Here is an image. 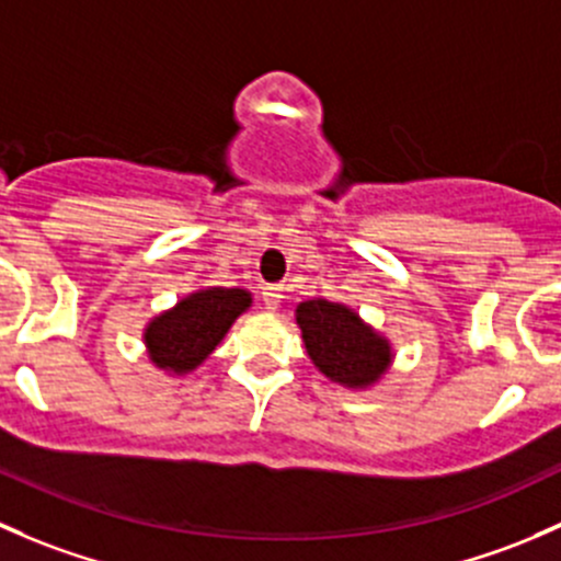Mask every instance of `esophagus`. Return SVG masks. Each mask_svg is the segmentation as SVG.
I'll return each instance as SVG.
<instances>
[{
	"mask_svg": "<svg viewBox=\"0 0 561 561\" xmlns=\"http://www.w3.org/2000/svg\"><path fill=\"white\" fill-rule=\"evenodd\" d=\"M262 299H264V308H267L270 313H275V310H278L280 302H283V288L280 286H267L262 291Z\"/></svg>",
	"mask_w": 561,
	"mask_h": 561,
	"instance_id": "obj_1",
	"label": "esophagus"
}]
</instances>
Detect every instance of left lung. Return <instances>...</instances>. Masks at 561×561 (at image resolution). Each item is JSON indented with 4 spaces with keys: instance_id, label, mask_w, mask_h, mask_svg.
I'll list each match as a JSON object with an SVG mask.
<instances>
[{
    "instance_id": "left-lung-1",
    "label": "left lung",
    "mask_w": 561,
    "mask_h": 561,
    "mask_svg": "<svg viewBox=\"0 0 561 561\" xmlns=\"http://www.w3.org/2000/svg\"><path fill=\"white\" fill-rule=\"evenodd\" d=\"M297 323L313 365L329 380L348 389H367L391 365L389 340L380 337L351 308L327 299L297 305Z\"/></svg>"
}]
</instances>
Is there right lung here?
I'll use <instances>...</instances> for the list:
<instances>
[{"mask_svg": "<svg viewBox=\"0 0 561 561\" xmlns=\"http://www.w3.org/2000/svg\"><path fill=\"white\" fill-rule=\"evenodd\" d=\"M248 308L251 294L245 288H199L148 323L142 334L148 356L167 373H192L216 351L234 319Z\"/></svg>", "mask_w": 561, "mask_h": 561, "instance_id": "1", "label": "right lung"}]
</instances>
